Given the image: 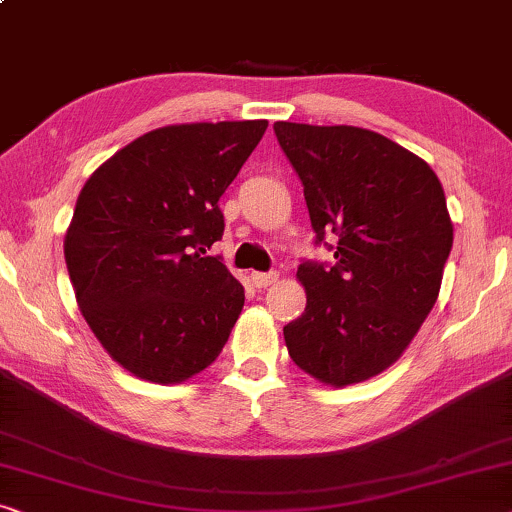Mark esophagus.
Listing matches in <instances>:
<instances>
[{"label":"esophagus","mask_w":512,"mask_h":512,"mask_svg":"<svg viewBox=\"0 0 512 512\" xmlns=\"http://www.w3.org/2000/svg\"><path fill=\"white\" fill-rule=\"evenodd\" d=\"M250 280H253L255 287H269L278 280V273L271 271V273H262V271H253L250 273Z\"/></svg>","instance_id":"esophagus-1"}]
</instances>
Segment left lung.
<instances>
[{"mask_svg":"<svg viewBox=\"0 0 512 512\" xmlns=\"http://www.w3.org/2000/svg\"><path fill=\"white\" fill-rule=\"evenodd\" d=\"M273 132L304 185L315 243L334 250L331 264H299L306 311L283 329L287 352L320 383H362L397 362L438 299L452 248L441 181L371 129Z\"/></svg>","mask_w":512,"mask_h":512,"instance_id":"8db88e82","label":"left lung"}]
</instances>
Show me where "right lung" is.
<instances>
[{
  "label": "right lung",
  "mask_w": 512,
  "mask_h": 512,
  "mask_svg": "<svg viewBox=\"0 0 512 512\" xmlns=\"http://www.w3.org/2000/svg\"><path fill=\"white\" fill-rule=\"evenodd\" d=\"M269 122H192L139 136L88 178L64 236L78 308L122 369L183 383L225 348L243 285L220 257L218 201Z\"/></svg>",
  "instance_id": "obj_1"
}]
</instances>
